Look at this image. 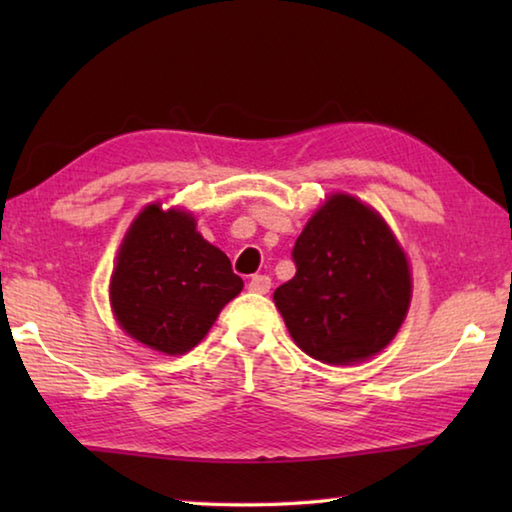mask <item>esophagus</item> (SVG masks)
<instances>
[{
    "mask_svg": "<svg viewBox=\"0 0 512 512\" xmlns=\"http://www.w3.org/2000/svg\"><path fill=\"white\" fill-rule=\"evenodd\" d=\"M248 289L255 293H268L271 291V277L268 275H253L248 282Z\"/></svg>",
    "mask_w": 512,
    "mask_h": 512,
    "instance_id": "1",
    "label": "esophagus"
}]
</instances>
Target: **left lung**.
Here are the masks:
<instances>
[{"mask_svg":"<svg viewBox=\"0 0 512 512\" xmlns=\"http://www.w3.org/2000/svg\"><path fill=\"white\" fill-rule=\"evenodd\" d=\"M296 275L273 293L291 339L325 363H354L384 350L411 302V273L381 216L334 194L291 250Z\"/></svg>","mask_w":512,"mask_h":512,"instance_id":"obj_1","label":"left lung"}]
</instances>
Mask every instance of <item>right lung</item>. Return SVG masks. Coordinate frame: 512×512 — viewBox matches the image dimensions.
I'll return each instance as SVG.
<instances>
[{
	"label": "right lung",
	"instance_id": "obj_1",
	"mask_svg": "<svg viewBox=\"0 0 512 512\" xmlns=\"http://www.w3.org/2000/svg\"><path fill=\"white\" fill-rule=\"evenodd\" d=\"M241 287L228 255L196 232L192 214L149 205L119 248L110 302L133 339L183 354L210 332Z\"/></svg>",
	"mask_w": 512,
	"mask_h": 512
}]
</instances>
